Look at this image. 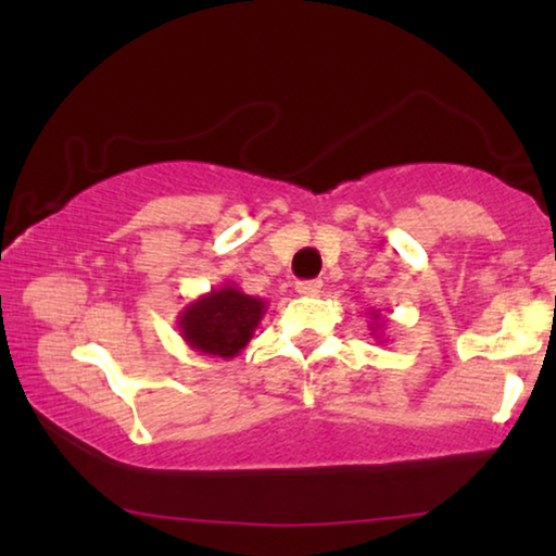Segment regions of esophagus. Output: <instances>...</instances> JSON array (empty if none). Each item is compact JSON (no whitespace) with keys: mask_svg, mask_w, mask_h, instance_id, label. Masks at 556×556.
I'll use <instances>...</instances> for the list:
<instances>
[{"mask_svg":"<svg viewBox=\"0 0 556 556\" xmlns=\"http://www.w3.org/2000/svg\"><path fill=\"white\" fill-rule=\"evenodd\" d=\"M321 280H299V283H295V293H301V295H316L318 291H321Z\"/></svg>","mask_w":556,"mask_h":556,"instance_id":"obj_1","label":"esophagus"}]
</instances>
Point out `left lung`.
I'll list each match as a JSON object with an SVG mask.
<instances>
[{
    "instance_id": "left-lung-1",
    "label": "left lung",
    "mask_w": 556,
    "mask_h": 556,
    "mask_svg": "<svg viewBox=\"0 0 556 556\" xmlns=\"http://www.w3.org/2000/svg\"><path fill=\"white\" fill-rule=\"evenodd\" d=\"M369 316H371V324H369L371 337L382 341V333H379V329H382V321H379V311L377 308H369Z\"/></svg>"
}]
</instances>
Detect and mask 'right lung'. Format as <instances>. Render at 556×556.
Listing matches in <instances>:
<instances>
[{
    "mask_svg": "<svg viewBox=\"0 0 556 556\" xmlns=\"http://www.w3.org/2000/svg\"><path fill=\"white\" fill-rule=\"evenodd\" d=\"M268 303L257 295L242 293L235 283H223L210 293L189 301L179 311L177 329L194 352L235 359L250 344Z\"/></svg>",
    "mask_w": 556,
    "mask_h": 556,
    "instance_id": "add662e5",
    "label": "right lung"
}]
</instances>
